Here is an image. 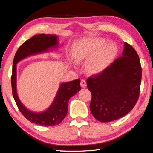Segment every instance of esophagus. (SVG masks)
Segmentation results:
<instances>
[{
	"instance_id": "obj_1",
	"label": "esophagus",
	"mask_w": 153,
	"mask_h": 153,
	"mask_svg": "<svg viewBox=\"0 0 153 153\" xmlns=\"http://www.w3.org/2000/svg\"><path fill=\"white\" fill-rule=\"evenodd\" d=\"M80 85H81V87H82V88H85V87H86V86H87L86 81L85 79H82V80H81Z\"/></svg>"
}]
</instances>
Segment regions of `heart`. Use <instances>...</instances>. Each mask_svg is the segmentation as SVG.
<instances>
[{
    "label": "heart",
    "mask_w": 153,
    "mask_h": 153,
    "mask_svg": "<svg viewBox=\"0 0 153 153\" xmlns=\"http://www.w3.org/2000/svg\"><path fill=\"white\" fill-rule=\"evenodd\" d=\"M103 39H82L76 42L72 50L75 61L80 62L88 58L87 68L91 73L101 72L107 68L118 53V48L113 42L105 45Z\"/></svg>",
    "instance_id": "b5f03b06"
}]
</instances>
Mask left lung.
Listing matches in <instances>:
<instances>
[{"label":"left lung","mask_w":153,"mask_h":153,"mask_svg":"<svg viewBox=\"0 0 153 153\" xmlns=\"http://www.w3.org/2000/svg\"><path fill=\"white\" fill-rule=\"evenodd\" d=\"M142 76L140 60L130 45L124 43L122 56L87 79L92 95L90 110L101 122L119 119L134 108L139 99Z\"/></svg>","instance_id":"8db88e82"}]
</instances>
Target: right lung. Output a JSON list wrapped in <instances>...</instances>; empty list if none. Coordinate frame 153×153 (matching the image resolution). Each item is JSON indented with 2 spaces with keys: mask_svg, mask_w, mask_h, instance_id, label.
<instances>
[{
  "mask_svg": "<svg viewBox=\"0 0 153 153\" xmlns=\"http://www.w3.org/2000/svg\"><path fill=\"white\" fill-rule=\"evenodd\" d=\"M58 38L55 35H35L19 47L13 61L11 77L12 95L19 111L29 121L43 126L59 124L66 117L68 102L71 97L81 90L80 79L62 83L51 106L43 112H33L25 107L19 100L16 89V64L28 56L41 54L58 47Z\"/></svg>",
  "mask_w": 153,
  "mask_h": 153,
  "instance_id": "right-lung-1",
  "label": "right lung"
}]
</instances>
